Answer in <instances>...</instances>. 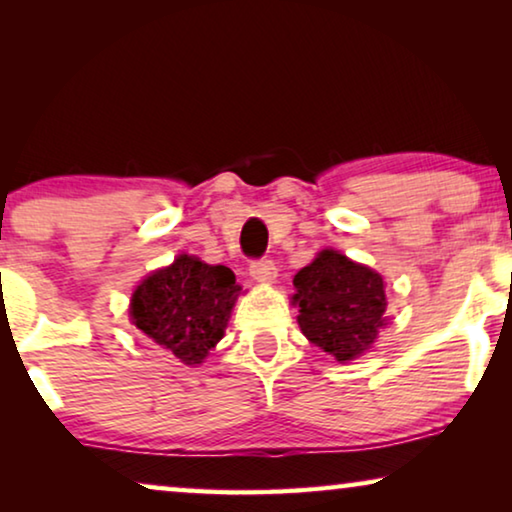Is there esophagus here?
<instances>
[{"mask_svg": "<svg viewBox=\"0 0 512 512\" xmlns=\"http://www.w3.org/2000/svg\"><path fill=\"white\" fill-rule=\"evenodd\" d=\"M249 275L256 279V282H272L277 277V265L270 261V258H258V261H251Z\"/></svg>", "mask_w": 512, "mask_h": 512, "instance_id": "esophagus-1", "label": "esophagus"}]
</instances>
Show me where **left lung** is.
Wrapping results in <instances>:
<instances>
[{
	"label": "left lung",
	"instance_id": "8db88e82",
	"mask_svg": "<svg viewBox=\"0 0 512 512\" xmlns=\"http://www.w3.org/2000/svg\"><path fill=\"white\" fill-rule=\"evenodd\" d=\"M305 338L335 356L352 361L370 349L384 326V282L375 270L326 249L293 277Z\"/></svg>",
	"mask_w": 512,
	"mask_h": 512
}]
</instances>
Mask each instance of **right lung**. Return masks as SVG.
<instances>
[{
	"label": "right lung",
	"instance_id": "obj_1",
	"mask_svg": "<svg viewBox=\"0 0 512 512\" xmlns=\"http://www.w3.org/2000/svg\"><path fill=\"white\" fill-rule=\"evenodd\" d=\"M237 291L226 265H207L184 254L137 286L130 317L167 354L195 366L223 338Z\"/></svg>",
	"mask_w": 512,
	"mask_h": 512
}]
</instances>
